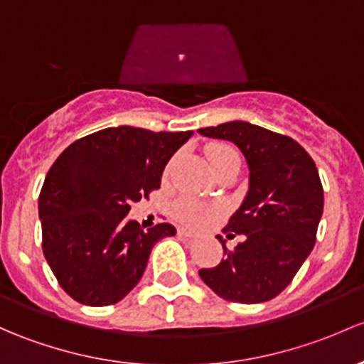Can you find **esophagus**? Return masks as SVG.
<instances>
[{
  "instance_id": "obj_1",
  "label": "esophagus",
  "mask_w": 364,
  "mask_h": 364,
  "mask_svg": "<svg viewBox=\"0 0 364 364\" xmlns=\"http://www.w3.org/2000/svg\"><path fill=\"white\" fill-rule=\"evenodd\" d=\"M178 235L183 239H193L195 233L192 230H186V228H178Z\"/></svg>"
}]
</instances>
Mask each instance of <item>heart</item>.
<instances>
[{
    "label": "heart",
    "instance_id": "heart-1",
    "mask_svg": "<svg viewBox=\"0 0 364 364\" xmlns=\"http://www.w3.org/2000/svg\"><path fill=\"white\" fill-rule=\"evenodd\" d=\"M205 153H208V160L209 164H211V167L216 166L221 160L228 159V156H237L233 148L221 143L209 144ZM174 211L179 220L185 221V223L188 225H202L214 214L213 208H209V205L202 204V202L198 200H193V198H183V200H179L178 204H176Z\"/></svg>",
    "mask_w": 364,
    "mask_h": 364
}]
</instances>
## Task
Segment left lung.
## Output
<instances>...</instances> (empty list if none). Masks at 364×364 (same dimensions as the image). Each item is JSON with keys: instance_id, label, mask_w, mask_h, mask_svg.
<instances>
[{"instance_id": "1", "label": "left lung", "mask_w": 364, "mask_h": 364, "mask_svg": "<svg viewBox=\"0 0 364 364\" xmlns=\"http://www.w3.org/2000/svg\"><path fill=\"white\" fill-rule=\"evenodd\" d=\"M198 134L230 141L250 169L246 197L223 230L244 235V240L230 251L218 235L225 258L198 275L228 301L272 300L293 281L316 244L324 205L316 164L291 137L250 122H227L198 129Z\"/></svg>"}]
</instances>
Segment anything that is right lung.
<instances>
[{
    "label": "right lung",
    "instance_id": "obj_1",
    "mask_svg": "<svg viewBox=\"0 0 364 364\" xmlns=\"http://www.w3.org/2000/svg\"><path fill=\"white\" fill-rule=\"evenodd\" d=\"M193 131L108 127L70 144L53 162L38 198L43 255L73 300L120 301L141 281L151 247L176 228H141L132 202L160 188L167 162Z\"/></svg>",
    "mask_w": 364,
    "mask_h": 364
}]
</instances>
